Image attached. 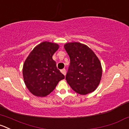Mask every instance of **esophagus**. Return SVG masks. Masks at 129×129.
I'll return each instance as SVG.
<instances>
[{
  "label": "esophagus",
  "instance_id": "34e87169",
  "mask_svg": "<svg viewBox=\"0 0 129 129\" xmlns=\"http://www.w3.org/2000/svg\"><path fill=\"white\" fill-rule=\"evenodd\" d=\"M61 72H62V73L64 75V76H66V70L65 69H63L61 70Z\"/></svg>",
  "mask_w": 129,
  "mask_h": 129
}]
</instances>
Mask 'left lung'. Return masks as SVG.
Returning <instances> with one entry per match:
<instances>
[{"instance_id":"left-lung-1","label":"left lung","mask_w":129,"mask_h":129,"mask_svg":"<svg viewBox=\"0 0 129 129\" xmlns=\"http://www.w3.org/2000/svg\"><path fill=\"white\" fill-rule=\"evenodd\" d=\"M70 57L66 79L71 88L82 95L93 92L100 84L102 67L99 58L87 45L79 42L64 45Z\"/></svg>"}]
</instances>
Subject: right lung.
Instances as JSON below:
<instances>
[{"label":"right lung","instance_id":"obj_1","mask_svg":"<svg viewBox=\"0 0 129 129\" xmlns=\"http://www.w3.org/2000/svg\"><path fill=\"white\" fill-rule=\"evenodd\" d=\"M58 48L57 43L43 42L36 46L26 58L22 67L24 81L35 96H47L65 78L52 58Z\"/></svg>","mask_w":129,"mask_h":129}]
</instances>
